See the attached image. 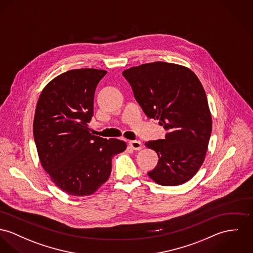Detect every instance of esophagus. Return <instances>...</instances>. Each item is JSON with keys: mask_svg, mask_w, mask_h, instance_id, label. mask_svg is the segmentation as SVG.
<instances>
[{"mask_svg": "<svg viewBox=\"0 0 253 253\" xmlns=\"http://www.w3.org/2000/svg\"><path fill=\"white\" fill-rule=\"evenodd\" d=\"M129 145L134 150H141L142 149V143L139 140H131V141H129Z\"/></svg>", "mask_w": 253, "mask_h": 253, "instance_id": "1", "label": "esophagus"}]
</instances>
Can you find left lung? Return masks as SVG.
I'll return each mask as SVG.
<instances>
[{"label": "left lung", "instance_id": "left-lung-1", "mask_svg": "<svg viewBox=\"0 0 253 253\" xmlns=\"http://www.w3.org/2000/svg\"><path fill=\"white\" fill-rule=\"evenodd\" d=\"M134 95L149 118L169 131L165 139L145 142L159 157L148 176L162 186L192 179L202 166L212 132L205 90L188 67L155 61L123 71Z\"/></svg>", "mask_w": 253, "mask_h": 253}]
</instances>
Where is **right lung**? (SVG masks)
<instances>
[{
	"label": "right lung",
	"mask_w": 253,
	"mask_h": 253,
	"mask_svg": "<svg viewBox=\"0 0 253 253\" xmlns=\"http://www.w3.org/2000/svg\"><path fill=\"white\" fill-rule=\"evenodd\" d=\"M107 71H66L42 89L36 108L34 136L39 160L52 182L67 195L94 194L109 179L112 159L125 141L90 133L94 91Z\"/></svg>",
	"instance_id": "right-lung-1"
}]
</instances>
